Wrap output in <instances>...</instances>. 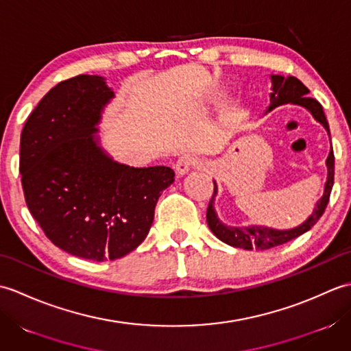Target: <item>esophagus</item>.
<instances>
[{"instance_id":"esophagus-1","label":"esophagus","mask_w":351,"mask_h":351,"mask_svg":"<svg viewBox=\"0 0 351 351\" xmlns=\"http://www.w3.org/2000/svg\"><path fill=\"white\" fill-rule=\"evenodd\" d=\"M199 164H202V160L197 158V156H195V155L187 154V155H182V156H180V158H178V161L175 164V170H176L178 175L182 176L185 173H189V171L193 167L199 166Z\"/></svg>"}]
</instances>
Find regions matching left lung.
<instances>
[{
	"label": "left lung",
	"instance_id": "8db88e82",
	"mask_svg": "<svg viewBox=\"0 0 351 351\" xmlns=\"http://www.w3.org/2000/svg\"><path fill=\"white\" fill-rule=\"evenodd\" d=\"M271 84H273V93H270V107H268V111H271L273 108L283 106V104H288V102L295 104V106H302L311 111V114L324 126L327 134L330 136L329 123L326 121L322 104L314 98H309L308 96L309 88L304 86L300 80H297L295 77L285 78L282 75H271ZM326 164H327V181L324 185V195L317 202L314 213H312L309 215V219L304 223H302L300 226L288 229V230H278V229H271L265 226L232 228V226L223 225V223L217 219V214H215L214 206H213L214 197L217 195L215 182H214V195L206 210L208 226H210V229L213 230V234L223 243L232 245V247L245 249V250H252L253 247L258 250H267V249L276 247V245L285 244L291 240H294V238L308 232V230L315 225V223L319 220V217L323 215L327 204H329L330 191L333 187V176H335L333 149L329 152Z\"/></svg>",
	"mask_w": 351,
	"mask_h": 351
}]
</instances>
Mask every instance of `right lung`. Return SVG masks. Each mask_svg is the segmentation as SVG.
<instances>
[{
  "label": "right lung",
  "mask_w": 351,
  "mask_h": 351,
  "mask_svg": "<svg viewBox=\"0 0 351 351\" xmlns=\"http://www.w3.org/2000/svg\"><path fill=\"white\" fill-rule=\"evenodd\" d=\"M114 93L98 75H78L43 96L21 132L25 202L52 244L73 256L117 259L140 245L170 167L113 161L93 134Z\"/></svg>",
  "instance_id": "obj_1"
}]
</instances>
